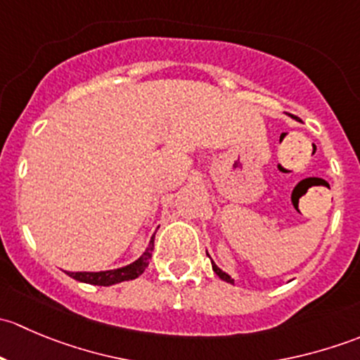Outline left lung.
Wrapping results in <instances>:
<instances>
[{
  "label": "left lung",
  "instance_id": "obj_1",
  "mask_svg": "<svg viewBox=\"0 0 360 360\" xmlns=\"http://www.w3.org/2000/svg\"><path fill=\"white\" fill-rule=\"evenodd\" d=\"M207 256H209V252H207ZM209 257H210V256H209ZM210 263H212V270H214V274H216L217 277L221 278V281H224V282H230V284H235V281H233V278L230 277V275L226 274V271H223V270H221V268L217 266V264L214 263L212 259H210Z\"/></svg>",
  "mask_w": 360,
  "mask_h": 360
}]
</instances>
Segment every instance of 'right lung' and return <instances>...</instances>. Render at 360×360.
Returning a JSON list of instances; mask_svg holds the SVG:
<instances>
[{
    "label": "right lung",
    "mask_w": 360,
    "mask_h": 360,
    "mask_svg": "<svg viewBox=\"0 0 360 360\" xmlns=\"http://www.w3.org/2000/svg\"><path fill=\"white\" fill-rule=\"evenodd\" d=\"M153 248H155V235L151 237L146 250H144V252L141 254L134 263L127 264V266L115 268V270H104V271H66V274L71 278H75V281L85 282V284H92V285H112L125 281H134V278H137L144 270H146L148 263H150L151 259V254H153Z\"/></svg>",
    "instance_id": "1"
}]
</instances>
